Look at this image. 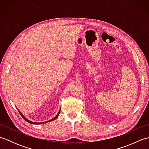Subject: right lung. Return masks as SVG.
<instances>
[{
    "label": "right lung",
    "instance_id": "add662e5",
    "mask_svg": "<svg viewBox=\"0 0 149 149\" xmlns=\"http://www.w3.org/2000/svg\"><path fill=\"white\" fill-rule=\"evenodd\" d=\"M17 109L18 110V109L17 108ZM60 110H61V108H60V109H59V112H58V113L57 114V115L54 117V118H53L52 119H51V120H48V121H46V122H33V121H31V120H29L28 119H27L26 117H25L24 115H23V114H22L20 111L18 110V111H19V113H20V114L21 115V116L23 117V118L25 120H26V121L27 122H29V123H31V124H43V123H47V122H51V121H53V120H56L57 118H58V116H59V112H60Z\"/></svg>",
    "mask_w": 149,
    "mask_h": 149
}]
</instances>
